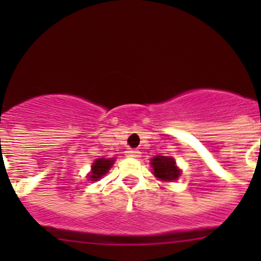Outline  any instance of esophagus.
Returning a JSON list of instances; mask_svg holds the SVG:
<instances>
[{
  "label": "esophagus",
  "mask_w": 261,
  "mask_h": 261,
  "mask_svg": "<svg viewBox=\"0 0 261 261\" xmlns=\"http://www.w3.org/2000/svg\"><path fill=\"white\" fill-rule=\"evenodd\" d=\"M126 154H127V156L134 158V159H138V158L141 156L140 150H136V149H128L127 151H126Z\"/></svg>",
  "instance_id": "1"
}]
</instances>
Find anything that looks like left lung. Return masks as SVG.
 Here are the masks:
<instances>
[{
  "mask_svg": "<svg viewBox=\"0 0 261 261\" xmlns=\"http://www.w3.org/2000/svg\"><path fill=\"white\" fill-rule=\"evenodd\" d=\"M151 165L154 168V175L162 180H175L180 174V170L175 167L173 158L155 156L151 159Z\"/></svg>",
  "mask_w": 261,
  "mask_h": 261,
  "instance_id": "left-lung-1",
  "label": "left lung"
}]
</instances>
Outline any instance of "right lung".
Listing matches in <instances>:
<instances>
[{"mask_svg":"<svg viewBox=\"0 0 261 261\" xmlns=\"http://www.w3.org/2000/svg\"><path fill=\"white\" fill-rule=\"evenodd\" d=\"M114 164V159H105V158H101V159H97L96 162L92 165V173L89 174L88 178H91L89 180H98L99 178H102V175L106 174L109 172L110 168Z\"/></svg>","mask_w":261,"mask_h":261,"instance_id":"right-lung-1","label":"right lung"}]
</instances>
